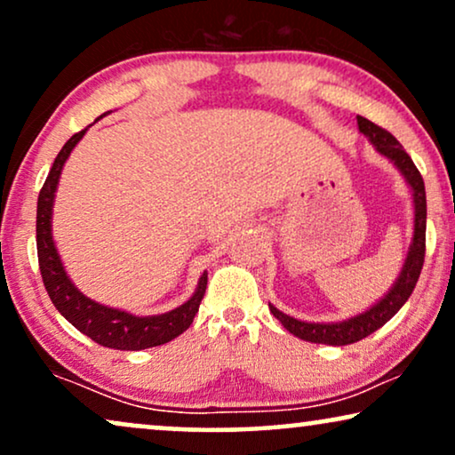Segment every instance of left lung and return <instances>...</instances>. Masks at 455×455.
<instances>
[{"instance_id": "8db88e82", "label": "left lung", "mask_w": 455, "mask_h": 455, "mask_svg": "<svg viewBox=\"0 0 455 455\" xmlns=\"http://www.w3.org/2000/svg\"><path fill=\"white\" fill-rule=\"evenodd\" d=\"M359 124V132L367 140L376 147V151L384 155L388 161H393V165L401 172L405 178V182L411 188V199H413V237L410 243V251L401 268L399 277L388 290V294H384L373 307H370L365 313L355 315V317L336 321V323H313V321H300L290 317V315L281 313L279 308H275L273 304H268L270 313L281 321V325L287 331L294 333L300 340L315 342V344H330V347H344V344H353L363 340L376 330L395 317L399 313V308L407 302V298L411 296L413 287L418 283L419 270L424 264V251H427V191H424V180L419 176V172L410 155L405 153V148L401 147V142L387 132L380 125L371 124L370 119L356 117Z\"/></svg>"}]
</instances>
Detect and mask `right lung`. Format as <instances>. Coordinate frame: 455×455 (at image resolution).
<instances>
[{
    "label": "right lung",
    "mask_w": 455,
    "mask_h": 455,
    "mask_svg": "<svg viewBox=\"0 0 455 455\" xmlns=\"http://www.w3.org/2000/svg\"><path fill=\"white\" fill-rule=\"evenodd\" d=\"M88 128L73 134L56 155L54 164L48 178H45L42 191L37 199V258L42 279L48 291L52 304L73 327L99 342L100 347L117 348V350H142L151 347L174 340L182 331L188 330L197 315L201 298L205 294L208 285V273L199 277V283L195 287V294L185 304L176 307L174 310L161 315H148V317H138L128 310H119L105 307V304L90 300L82 291L75 287L68 279L65 267H62L60 254L56 250L54 237H52V208H54L56 188H59L60 172L65 168L68 155L82 140Z\"/></svg>",
    "instance_id": "add662e5"
}]
</instances>
